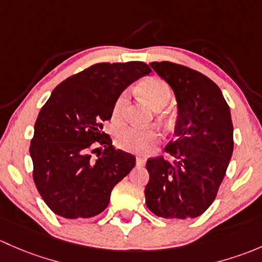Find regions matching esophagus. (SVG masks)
Returning a JSON list of instances; mask_svg holds the SVG:
<instances>
[{"label": "esophagus", "instance_id": "1", "mask_svg": "<svg viewBox=\"0 0 262 262\" xmlns=\"http://www.w3.org/2000/svg\"><path fill=\"white\" fill-rule=\"evenodd\" d=\"M146 164V158L144 156H137L136 158V165L137 166H144Z\"/></svg>", "mask_w": 262, "mask_h": 262}]
</instances>
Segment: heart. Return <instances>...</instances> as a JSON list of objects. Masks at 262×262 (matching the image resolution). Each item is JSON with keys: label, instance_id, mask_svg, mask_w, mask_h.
Returning a JSON list of instances; mask_svg holds the SVG:
<instances>
[{"label": "heart", "instance_id": "heart-1", "mask_svg": "<svg viewBox=\"0 0 262 262\" xmlns=\"http://www.w3.org/2000/svg\"><path fill=\"white\" fill-rule=\"evenodd\" d=\"M140 91L155 110L163 108L171 98V90L166 82L159 77L147 78L140 84ZM128 103V92L125 91L116 99L112 108V120L122 122ZM159 141V134L151 128H142L132 126L121 130L116 135V142L121 149L132 152H146Z\"/></svg>", "mask_w": 262, "mask_h": 262}]
</instances>
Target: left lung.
Masks as SVG:
<instances>
[{"instance_id": "8db88e82", "label": "left lung", "mask_w": 262, "mask_h": 262, "mask_svg": "<svg viewBox=\"0 0 262 262\" xmlns=\"http://www.w3.org/2000/svg\"><path fill=\"white\" fill-rule=\"evenodd\" d=\"M151 68L171 87L178 107L174 141L165 151L174 161L149 159L146 206L163 218H195L217 195L233 152L231 111L220 87L202 73L170 61Z\"/></svg>"}]
</instances>
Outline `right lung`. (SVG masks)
Returning a JSON list of instances; mask_svg holds the SVG:
<instances>
[{
	"instance_id": "obj_1",
	"label": "right lung",
	"mask_w": 262,
	"mask_h": 262,
	"mask_svg": "<svg viewBox=\"0 0 262 262\" xmlns=\"http://www.w3.org/2000/svg\"><path fill=\"white\" fill-rule=\"evenodd\" d=\"M150 73L142 61L99 63L51 92L35 122L30 155L35 185L55 214L68 220L99 214L113 187L134 169L136 158L113 147L102 122L111 120L118 96Z\"/></svg>"
}]
</instances>
